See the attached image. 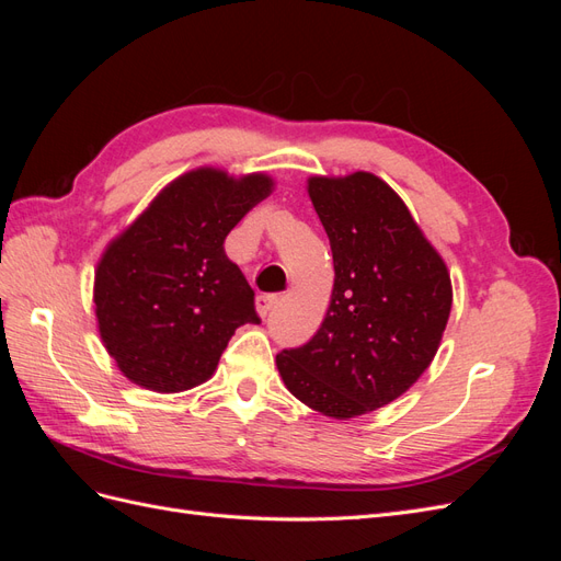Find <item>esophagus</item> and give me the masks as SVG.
<instances>
[{"label": "esophagus", "instance_id": "obj_1", "mask_svg": "<svg viewBox=\"0 0 561 561\" xmlns=\"http://www.w3.org/2000/svg\"><path fill=\"white\" fill-rule=\"evenodd\" d=\"M278 304V297L276 295H260L257 301H254V307H257V313L264 318L271 313V309H274Z\"/></svg>", "mask_w": 561, "mask_h": 561}]
</instances>
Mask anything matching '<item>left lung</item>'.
<instances>
[{"label":"left lung","mask_w":561,"mask_h":561,"mask_svg":"<svg viewBox=\"0 0 561 561\" xmlns=\"http://www.w3.org/2000/svg\"><path fill=\"white\" fill-rule=\"evenodd\" d=\"M334 287L320 330L276 355L290 393L346 421L393 402L428 369L451 311L447 264L402 198L371 173L311 178Z\"/></svg>","instance_id":"8db88e82"}]
</instances>
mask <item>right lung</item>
Masks as SVG:
<instances>
[{"label":"right lung","mask_w":561,"mask_h":561,"mask_svg":"<svg viewBox=\"0 0 561 561\" xmlns=\"http://www.w3.org/2000/svg\"><path fill=\"white\" fill-rule=\"evenodd\" d=\"M271 190L264 173L196 168L107 245L93 287L98 330L133 383L194 388L213 377L236 328L257 325L254 293L225 239Z\"/></svg>","instance_id":"add662e5"}]
</instances>
